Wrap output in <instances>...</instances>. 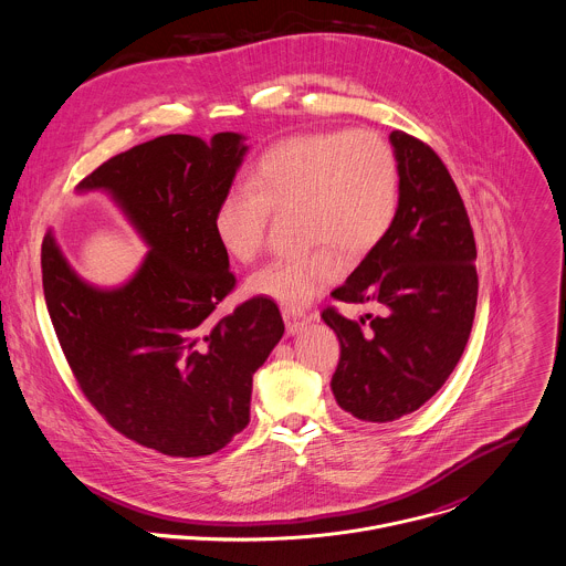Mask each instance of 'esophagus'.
<instances>
[{
  "instance_id": "esophagus-1",
  "label": "esophagus",
  "mask_w": 566,
  "mask_h": 566,
  "mask_svg": "<svg viewBox=\"0 0 566 566\" xmlns=\"http://www.w3.org/2000/svg\"><path fill=\"white\" fill-rule=\"evenodd\" d=\"M282 317H284V322H286V331H289L291 335L302 333V331L308 326V322H311V317H308L304 311H300V308H284V311H282Z\"/></svg>"
}]
</instances>
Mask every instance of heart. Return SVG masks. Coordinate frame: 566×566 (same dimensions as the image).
<instances>
[{
    "label": "heart",
    "mask_w": 566,
    "mask_h": 566,
    "mask_svg": "<svg viewBox=\"0 0 566 566\" xmlns=\"http://www.w3.org/2000/svg\"><path fill=\"white\" fill-rule=\"evenodd\" d=\"M401 202V174L392 147L368 129L311 132L269 147L231 187L213 213L220 247L253 262L264 247L271 211L300 207V231L311 251L277 258L249 280V291L289 308L313 302L335 284L346 260L370 253L390 233Z\"/></svg>",
    "instance_id": "heart-1"
}]
</instances>
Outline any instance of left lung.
Returning a JSON list of instances; mask_svg holds the SVG:
<instances>
[{
  "mask_svg": "<svg viewBox=\"0 0 566 566\" xmlns=\"http://www.w3.org/2000/svg\"><path fill=\"white\" fill-rule=\"evenodd\" d=\"M401 202L390 233L333 291L379 313L359 322L326 308L342 357L331 388L342 410L370 423L397 421L430 401L457 368L472 333L476 242L461 193L432 147L390 134Z\"/></svg>",
  "mask_w": 566,
  "mask_h": 566,
  "instance_id": "1",
  "label": "left lung"
}]
</instances>
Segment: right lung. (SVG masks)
I'll use <instances>...</instances> for the list:
<instances>
[{
  "label": "right lung",
  "mask_w": 566,
  "mask_h": 566,
  "mask_svg": "<svg viewBox=\"0 0 566 566\" xmlns=\"http://www.w3.org/2000/svg\"><path fill=\"white\" fill-rule=\"evenodd\" d=\"M244 140L158 136L76 185L105 191L149 249L123 284L85 282L52 231L41 244L45 306L83 395L116 432L167 457L213 454L249 426L253 375L284 335L266 297L213 317L235 286L213 213Z\"/></svg>",
  "instance_id": "right-lung-1"
}]
</instances>
